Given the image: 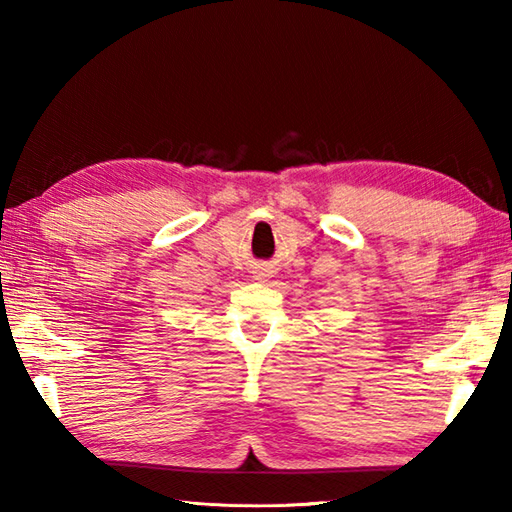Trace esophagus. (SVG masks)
I'll use <instances>...</instances> for the list:
<instances>
[{
    "mask_svg": "<svg viewBox=\"0 0 512 512\" xmlns=\"http://www.w3.org/2000/svg\"><path fill=\"white\" fill-rule=\"evenodd\" d=\"M255 277H257V279H266V277H270V270H268V268H259Z\"/></svg>",
    "mask_w": 512,
    "mask_h": 512,
    "instance_id": "34e87169",
    "label": "esophagus"
}]
</instances>
